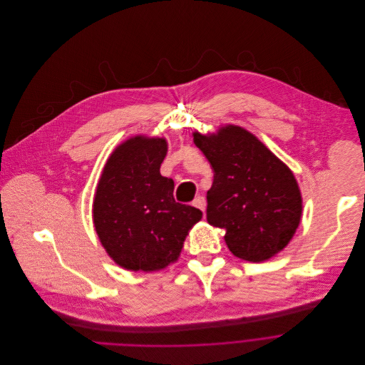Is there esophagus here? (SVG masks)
Returning a JSON list of instances; mask_svg holds the SVG:
<instances>
[{"label": "esophagus", "mask_w": 365, "mask_h": 365, "mask_svg": "<svg viewBox=\"0 0 365 365\" xmlns=\"http://www.w3.org/2000/svg\"><path fill=\"white\" fill-rule=\"evenodd\" d=\"M192 204H194V207L200 208V210L204 212V210H205V198H204L202 195L195 197V198H194V201H192Z\"/></svg>", "instance_id": "obj_1"}]
</instances>
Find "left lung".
Masks as SVG:
<instances>
[{
    "label": "left lung",
    "mask_w": 365,
    "mask_h": 365,
    "mask_svg": "<svg viewBox=\"0 0 365 365\" xmlns=\"http://www.w3.org/2000/svg\"><path fill=\"white\" fill-rule=\"evenodd\" d=\"M194 143L214 170L207 191V222L226 230L230 252L263 262L294 237L302 214L290 170L250 132L225 126L217 135L194 133Z\"/></svg>",
    "instance_id": "8db88e82"
}]
</instances>
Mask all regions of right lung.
Masks as SVG:
<instances>
[{
    "label": "right lung",
    "mask_w": 365,
    "mask_h": 365,
    "mask_svg": "<svg viewBox=\"0 0 365 365\" xmlns=\"http://www.w3.org/2000/svg\"><path fill=\"white\" fill-rule=\"evenodd\" d=\"M163 138L135 136L108 160L93 201V223L108 255L128 270H160L177 260L202 212L174 198V181L160 167Z\"/></svg>",
    "instance_id": "right-lung-1"
}]
</instances>
